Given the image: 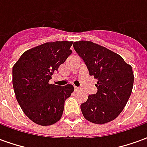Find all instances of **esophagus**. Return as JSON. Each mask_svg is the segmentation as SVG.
<instances>
[{"label":"esophagus","instance_id":"1","mask_svg":"<svg viewBox=\"0 0 147 147\" xmlns=\"http://www.w3.org/2000/svg\"><path fill=\"white\" fill-rule=\"evenodd\" d=\"M80 90V88L79 86H75V91H79Z\"/></svg>","mask_w":147,"mask_h":147}]
</instances>
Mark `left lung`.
Here are the masks:
<instances>
[{"label":"left lung","mask_w":147,"mask_h":147,"mask_svg":"<svg viewBox=\"0 0 147 147\" xmlns=\"http://www.w3.org/2000/svg\"><path fill=\"white\" fill-rule=\"evenodd\" d=\"M90 76L98 80V91L88 96L80 108L86 120L97 124L116 119L126 105L134 83L132 67L120 55L92 42H74Z\"/></svg>","instance_id":"1"}]
</instances>
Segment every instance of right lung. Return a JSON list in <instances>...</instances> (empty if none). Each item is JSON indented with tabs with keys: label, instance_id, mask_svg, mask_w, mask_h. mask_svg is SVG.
Listing matches in <instances>:
<instances>
[{
	"label": "right lung",
	"instance_id": "add662e5",
	"mask_svg": "<svg viewBox=\"0 0 147 147\" xmlns=\"http://www.w3.org/2000/svg\"><path fill=\"white\" fill-rule=\"evenodd\" d=\"M73 42H47L21 55L12 67V84L19 105L29 119L42 126L57 122L64 102L74 91L71 84L49 83L52 75L71 53Z\"/></svg>",
	"mask_w": 147,
	"mask_h": 147
}]
</instances>
